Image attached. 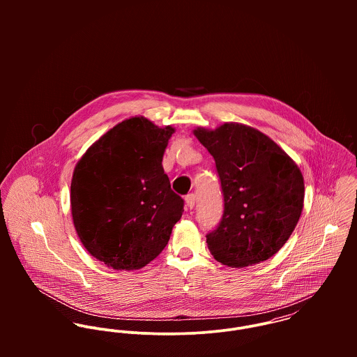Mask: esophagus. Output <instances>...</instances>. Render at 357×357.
Returning a JSON list of instances; mask_svg holds the SVG:
<instances>
[{"mask_svg": "<svg viewBox=\"0 0 357 357\" xmlns=\"http://www.w3.org/2000/svg\"><path fill=\"white\" fill-rule=\"evenodd\" d=\"M195 202H197V195L195 194H188L185 197V204H187L188 208H192L195 206Z\"/></svg>", "mask_w": 357, "mask_h": 357, "instance_id": "1", "label": "esophagus"}]
</instances>
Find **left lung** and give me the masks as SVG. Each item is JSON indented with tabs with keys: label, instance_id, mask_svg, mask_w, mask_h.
Instances as JSON below:
<instances>
[{
	"label": "left lung",
	"instance_id": "obj_1",
	"mask_svg": "<svg viewBox=\"0 0 357 357\" xmlns=\"http://www.w3.org/2000/svg\"><path fill=\"white\" fill-rule=\"evenodd\" d=\"M213 155L224 195L218 227L206 235L222 265L245 268L276 255L293 234L304 207V177L297 163L252 126L227 122L197 128Z\"/></svg>",
	"mask_w": 357,
	"mask_h": 357
}]
</instances>
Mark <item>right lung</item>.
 <instances>
[{"label": "right lung", "mask_w": 357, "mask_h": 357, "mask_svg": "<svg viewBox=\"0 0 357 357\" xmlns=\"http://www.w3.org/2000/svg\"><path fill=\"white\" fill-rule=\"evenodd\" d=\"M174 128L144 116L115 125L75 165L71 214L84 248L116 271H135L165 249L184 201L162 167Z\"/></svg>", "instance_id": "add662e5"}]
</instances>
